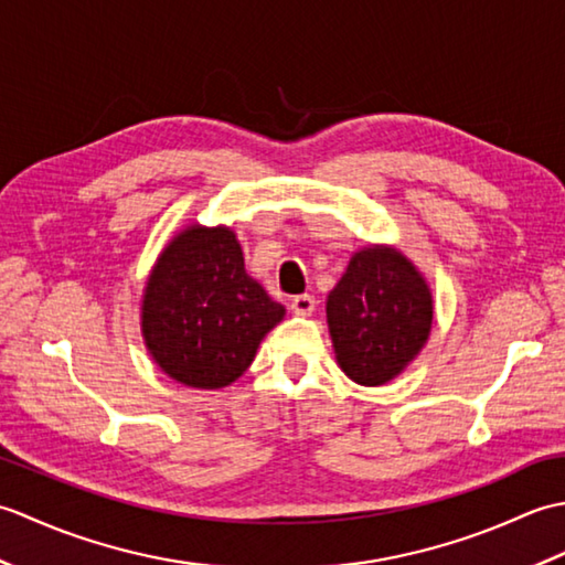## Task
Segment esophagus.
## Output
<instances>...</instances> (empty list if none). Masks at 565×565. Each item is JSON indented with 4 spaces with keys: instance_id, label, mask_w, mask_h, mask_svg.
<instances>
[{
    "instance_id": "34e87169",
    "label": "esophagus",
    "mask_w": 565,
    "mask_h": 565,
    "mask_svg": "<svg viewBox=\"0 0 565 565\" xmlns=\"http://www.w3.org/2000/svg\"><path fill=\"white\" fill-rule=\"evenodd\" d=\"M291 310H294L296 316L308 318L316 310V298L308 296V294L306 296H296V298H291Z\"/></svg>"
}]
</instances>
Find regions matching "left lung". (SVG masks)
I'll use <instances>...</instances> for the list:
<instances>
[{"label":"left lung","mask_w":565,"mask_h":565,"mask_svg":"<svg viewBox=\"0 0 565 565\" xmlns=\"http://www.w3.org/2000/svg\"><path fill=\"white\" fill-rule=\"evenodd\" d=\"M334 359L359 386L403 374L429 340L435 303L429 284L393 245L356 249L328 296Z\"/></svg>","instance_id":"8db88e82"}]
</instances>
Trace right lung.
<instances>
[{
  "label": "right lung",
  "mask_w": 565,
  "mask_h": 565,
  "mask_svg": "<svg viewBox=\"0 0 565 565\" xmlns=\"http://www.w3.org/2000/svg\"><path fill=\"white\" fill-rule=\"evenodd\" d=\"M286 316L245 271L233 227H182L160 252L142 289L140 332L167 376L215 391L245 374Z\"/></svg>",
  "instance_id": "1"
}]
</instances>
